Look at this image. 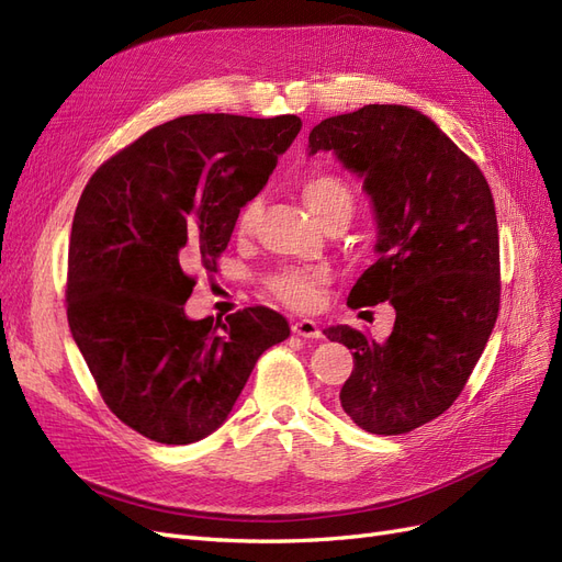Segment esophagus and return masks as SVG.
Returning <instances> with one entry per match:
<instances>
[{
	"instance_id": "34e87169",
	"label": "esophagus",
	"mask_w": 562,
	"mask_h": 562,
	"mask_svg": "<svg viewBox=\"0 0 562 562\" xmlns=\"http://www.w3.org/2000/svg\"><path fill=\"white\" fill-rule=\"evenodd\" d=\"M293 333L300 337H321V328L318 323L312 318H300L293 323Z\"/></svg>"
}]
</instances>
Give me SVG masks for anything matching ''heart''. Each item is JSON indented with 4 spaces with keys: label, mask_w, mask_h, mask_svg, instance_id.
<instances>
[{
    "label": "heart",
    "mask_w": 562,
    "mask_h": 562,
    "mask_svg": "<svg viewBox=\"0 0 562 562\" xmlns=\"http://www.w3.org/2000/svg\"><path fill=\"white\" fill-rule=\"evenodd\" d=\"M302 199L323 225L349 223L356 211V194L351 184L330 173L310 176L302 182ZM260 215V201L250 199L236 217V229L252 232ZM328 283V271L321 267H281L267 279L269 293L293 310H312L321 302L323 285Z\"/></svg>",
    "instance_id": "1"
}]
</instances>
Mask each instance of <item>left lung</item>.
Returning <instances> with one entry per match:
<instances>
[{"mask_svg": "<svg viewBox=\"0 0 562 562\" xmlns=\"http://www.w3.org/2000/svg\"><path fill=\"white\" fill-rule=\"evenodd\" d=\"M333 149L378 215V252L347 304L389 302L384 342L330 326L353 353L339 391L345 413L380 436L407 434L443 415L462 394L499 314V229L481 168L429 116L405 105H363L323 119L310 155Z\"/></svg>", "mask_w": 562, "mask_h": 562, "instance_id": "1", "label": "left lung"}]
</instances>
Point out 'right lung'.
I'll return each instance as SVG.
<instances>
[{"label": "right lung", "mask_w": 562, "mask_h": 562, "mask_svg": "<svg viewBox=\"0 0 562 562\" xmlns=\"http://www.w3.org/2000/svg\"><path fill=\"white\" fill-rule=\"evenodd\" d=\"M302 122L187 114L149 128L91 176L67 248L65 307L100 396L126 427L187 446L223 424L262 351L291 335L269 307L184 316L217 271L236 217Z\"/></svg>", "instance_id": "right-lung-1"}]
</instances>
